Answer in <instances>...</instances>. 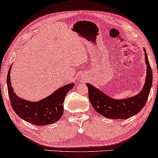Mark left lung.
<instances>
[{"mask_svg": "<svg viewBox=\"0 0 158 158\" xmlns=\"http://www.w3.org/2000/svg\"><path fill=\"white\" fill-rule=\"evenodd\" d=\"M144 51L147 74L143 88L138 94L124 99H115L91 84H86L88 88L89 101L96 112L106 118L127 119L136 115L142 109L148 100L152 83V71L149 63L145 49H144Z\"/></svg>", "mask_w": 158, "mask_h": 158, "instance_id": "8db88e82", "label": "left lung"}]
</instances>
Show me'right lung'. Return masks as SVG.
Segmentation results:
<instances>
[{
    "instance_id": "obj_1",
    "label": "right lung",
    "mask_w": 158,
    "mask_h": 158,
    "mask_svg": "<svg viewBox=\"0 0 158 158\" xmlns=\"http://www.w3.org/2000/svg\"><path fill=\"white\" fill-rule=\"evenodd\" d=\"M10 67L7 75V85L10 104L19 117L36 126L57 122L63 114V102L66 95L74 87V83L67 84L39 101H31L20 98L14 92L10 82Z\"/></svg>"
}]
</instances>
